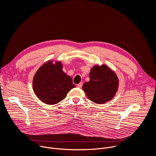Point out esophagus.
I'll return each mask as SVG.
<instances>
[{
    "instance_id": "34e87169",
    "label": "esophagus",
    "mask_w": 156,
    "mask_h": 156,
    "mask_svg": "<svg viewBox=\"0 0 156 156\" xmlns=\"http://www.w3.org/2000/svg\"><path fill=\"white\" fill-rule=\"evenodd\" d=\"M82 86H83V83H82V82H80L79 84H78L76 85V86H77L78 87H81Z\"/></svg>"
}]
</instances>
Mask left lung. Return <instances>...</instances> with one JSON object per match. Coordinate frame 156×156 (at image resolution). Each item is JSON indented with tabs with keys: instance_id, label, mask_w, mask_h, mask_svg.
<instances>
[{
	"instance_id": "obj_1",
	"label": "left lung",
	"mask_w": 156,
	"mask_h": 156,
	"mask_svg": "<svg viewBox=\"0 0 156 156\" xmlns=\"http://www.w3.org/2000/svg\"><path fill=\"white\" fill-rule=\"evenodd\" d=\"M89 76L90 81L84 83L82 87L89 99L99 104L114 97L118 90L119 79L107 66L95 65Z\"/></svg>"
}]
</instances>
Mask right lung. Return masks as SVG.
<instances>
[{
    "instance_id": "add662e5",
    "label": "right lung",
    "mask_w": 156,
    "mask_h": 156,
    "mask_svg": "<svg viewBox=\"0 0 156 156\" xmlns=\"http://www.w3.org/2000/svg\"><path fill=\"white\" fill-rule=\"evenodd\" d=\"M60 62L53 64L49 61L36 73L33 87L37 98L47 104L54 105L65 98L67 93L75 87L72 78L62 70Z\"/></svg>"
}]
</instances>
